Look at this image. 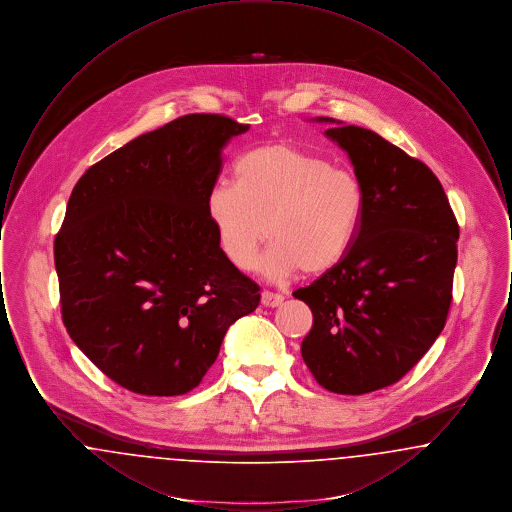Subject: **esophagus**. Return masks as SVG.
I'll return each mask as SVG.
<instances>
[{
    "label": "esophagus",
    "instance_id": "34e87169",
    "mask_svg": "<svg viewBox=\"0 0 512 512\" xmlns=\"http://www.w3.org/2000/svg\"><path fill=\"white\" fill-rule=\"evenodd\" d=\"M282 301H284V295H280V293H261V303H263L265 307H278V305H282Z\"/></svg>",
    "mask_w": 512,
    "mask_h": 512
}]
</instances>
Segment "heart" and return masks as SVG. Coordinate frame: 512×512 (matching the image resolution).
Returning <instances> with one entry per match:
<instances>
[{
    "label": "heart",
    "mask_w": 512,
    "mask_h": 512,
    "mask_svg": "<svg viewBox=\"0 0 512 512\" xmlns=\"http://www.w3.org/2000/svg\"><path fill=\"white\" fill-rule=\"evenodd\" d=\"M205 205L234 267L253 268L267 234L272 244L261 270L270 280H284L297 270L322 274L340 263L357 234L365 194L353 172L282 142L242 155L234 184L213 186Z\"/></svg>",
    "instance_id": "heart-1"
}]
</instances>
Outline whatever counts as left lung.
I'll return each mask as SVG.
<instances>
[{
	"label": "left lung",
	"mask_w": 512,
	"mask_h": 512,
	"mask_svg": "<svg viewBox=\"0 0 512 512\" xmlns=\"http://www.w3.org/2000/svg\"><path fill=\"white\" fill-rule=\"evenodd\" d=\"M324 134L363 186L357 234L336 267L293 292L313 311L301 343L318 384L361 395L399 382L438 340L453 299L459 224L436 174L372 130Z\"/></svg>",
	"instance_id": "left-lung-1"
}]
</instances>
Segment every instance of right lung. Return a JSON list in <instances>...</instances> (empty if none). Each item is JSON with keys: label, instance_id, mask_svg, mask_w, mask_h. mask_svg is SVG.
Here are the masks:
<instances>
[{"label": "right lung", "instance_id": "right-lung-1", "mask_svg": "<svg viewBox=\"0 0 512 512\" xmlns=\"http://www.w3.org/2000/svg\"><path fill=\"white\" fill-rule=\"evenodd\" d=\"M247 130L186 115L113 151L74 186L55 238L61 315L78 349L126 390H194L230 324L261 301L224 257L205 205L222 147Z\"/></svg>", "mask_w": 512, "mask_h": 512}]
</instances>
